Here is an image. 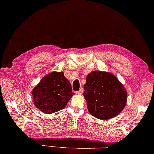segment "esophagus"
<instances>
[{
    "instance_id": "1",
    "label": "esophagus",
    "mask_w": 154,
    "mask_h": 154,
    "mask_svg": "<svg viewBox=\"0 0 154 154\" xmlns=\"http://www.w3.org/2000/svg\"><path fill=\"white\" fill-rule=\"evenodd\" d=\"M83 92H84L83 89H80L79 91H77L76 93L77 94H82L83 93Z\"/></svg>"
}]
</instances>
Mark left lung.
<instances>
[{
	"label": "left lung",
	"instance_id": "1",
	"mask_svg": "<svg viewBox=\"0 0 154 154\" xmlns=\"http://www.w3.org/2000/svg\"><path fill=\"white\" fill-rule=\"evenodd\" d=\"M84 89L88 109L98 119L107 120L116 116L126 103V90L112 74L92 72L86 77Z\"/></svg>",
	"mask_w": 154,
	"mask_h": 154
}]
</instances>
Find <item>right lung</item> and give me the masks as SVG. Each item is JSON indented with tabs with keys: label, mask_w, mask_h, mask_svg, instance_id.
I'll return each instance as SVG.
<instances>
[{
	"label": "right lung",
	"mask_w": 154,
	"mask_h": 154,
	"mask_svg": "<svg viewBox=\"0 0 154 154\" xmlns=\"http://www.w3.org/2000/svg\"><path fill=\"white\" fill-rule=\"evenodd\" d=\"M32 94L36 108L45 114H52L65 108L74 94L64 73L53 72L40 80Z\"/></svg>",
	"instance_id": "obj_1"
}]
</instances>
